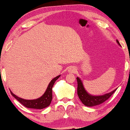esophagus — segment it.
Listing matches in <instances>:
<instances>
[{
  "label": "esophagus",
  "instance_id": "1",
  "mask_svg": "<svg viewBox=\"0 0 130 130\" xmlns=\"http://www.w3.org/2000/svg\"><path fill=\"white\" fill-rule=\"evenodd\" d=\"M68 71H69V73H74V72H76V69H74V68H70V69L68 70Z\"/></svg>",
  "mask_w": 130,
  "mask_h": 130
}]
</instances>
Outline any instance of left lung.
Wrapping results in <instances>:
<instances>
[{"label":"left lung","mask_w":130,"mask_h":130,"mask_svg":"<svg viewBox=\"0 0 130 130\" xmlns=\"http://www.w3.org/2000/svg\"><path fill=\"white\" fill-rule=\"evenodd\" d=\"M119 45L120 44L118 40L116 41ZM77 94L78 98L80 99L84 104L87 107H93L95 105H99L102 103H104L107 100L111 97L112 94L115 92L117 88L114 90V91L109 92L108 93L105 94L102 96H92L89 94L84 88L82 81L78 77H77Z\"/></svg>","instance_id":"obj_1"}]
</instances>
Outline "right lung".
Segmentation results:
<instances>
[{
  "mask_svg": "<svg viewBox=\"0 0 130 130\" xmlns=\"http://www.w3.org/2000/svg\"><path fill=\"white\" fill-rule=\"evenodd\" d=\"M60 77V75L54 77L52 81H50L49 85L47 88L46 91H45L44 93L41 98H39L35 100H25L21 98H19L17 96L15 95L14 93H12L11 91V94L16 99L20 102L23 106L30 108L34 109H42L44 108H46L49 106L51 103L52 100V88L54 85V83Z\"/></svg>",
  "mask_w": 130,
  "mask_h": 130,
  "instance_id": "1",
  "label": "right lung"
}]
</instances>
